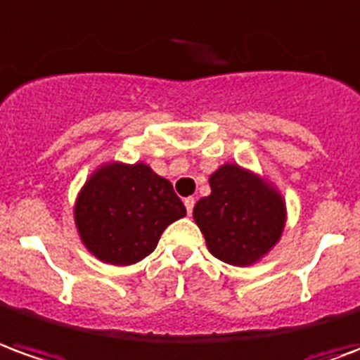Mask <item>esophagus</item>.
<instances>
[{
  "label": "esophagus",
  "instance_id": "1",
  "mask_svg": "<svg viewBox=\"0 0 360 360\" xmlns=\"http://www.w3.org/2000/svg\"><path fill=\"white\" fill-rule=\"evenodd\" d=\"M184 205H186V211H188V215H192L193 205H195V200H193V198H186Z\"/></svg>",
  "mask_w": 360,
  "mask_h": 360
}]
</instances>
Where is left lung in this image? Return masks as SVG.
I'll return each instance as SVG.
<instances>
[{
    "label": "left lung",
    "mask_w": 360,
    "mask_h": 360,
    "mask_svg": "<svg viewBox=\"0 0 360 360\" xmlns=\"http://www.w3.org/2000/svg\"><path fill=\"white\" fill-rule=\"evenodd\" d=\"M211 193L193 207L209 252L231 266H250L274 248L285 226V201L259 176L223 165L209 176Z\"/></svg>",
    "instance_id": "obj_1"
}]
</instances>
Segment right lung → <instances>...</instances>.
Listing matches in <instances>:
<instances>
[{"mask_svg": "<svg viewBox=\"0 0 360 360\" xmlns=\"http://www.w3.org/2000/svg\"><path fill=\"white\" fill-rule=\"evenodd\" d=\"M186 215L167 178L151 168L110 162L94 172L75 203V225L89 252L131 266L157 248L162 231Z\"/></svg>", "mask_w": 360, "mask_h": 360, "instance_id": "add662e5", "label": "right lung"}]
</instances>
